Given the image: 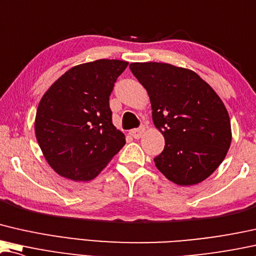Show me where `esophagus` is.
<instances>
[{
  "label": "esophagus",
  "mask_w": 256,
  "mask_h": 256,
  "mask_svg": "<svg viewBox=\"0 0 256 256\" xmlns=\"http://www.w3.org/2000/svg\"><path fill=\"white\" fill-rule=\"evenodd\" d=\"M144 132H146V128L143 127H140V128H137V129H132V130H130L129 132V134H130L132 137H134V138H136V140H138V138H140V137H142V135L144 134Z\"/></svg>",
  "instance_id": "34e87169"
}]
</instances>
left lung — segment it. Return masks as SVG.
Listing matches in <instances>:
<instances>
[{"label": "left lung", "instance_id": "left-lung-1", "mask_svg": "<svg viewBox=\"0 0 256 256\" xmlns=\"http://www.w3.org/2000/svg\"><path fill=\"white\" fill-rule=\"evenodd\" d=\"M146 88L156 128L165 148L154 157L157 168L172 182L190 186L211 176L231 144V122L222 99L190 69L159 62L129 66Z\"/></svg>", "mask_w": 256, "mask_h": 256}]
</instances>
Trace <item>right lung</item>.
I'll use <instances>...</instances> for the list:
<instances>
[{
  "label": "right lung",
  "mask_w": 256,
  "mask_h": 256,
  "mask_svg": "<svg viewBox=\"0 0 256 256\" xmlns=\"http://www.w3.org/2000/svg\"><path fill=\"white\" fill-rule=\"evenodd\" d=\"M127 66L102 58L72 66L42 96L34 122L36 140L61 176L94 179L126 144L112 124L110 96Z\"/></svg>",
  "instance_id": "1"
}]
</instances>
